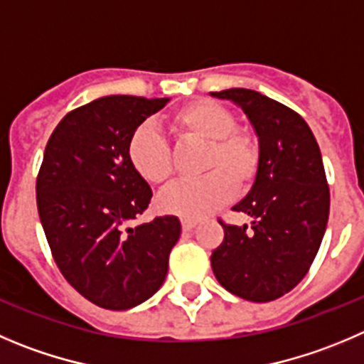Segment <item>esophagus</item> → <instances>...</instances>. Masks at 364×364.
<instances>
[{
	"label": "esophagus",
	"instance_id": "34e87169",
	"mask_svg": "<svg viewBox=\"0 0 364 364\" xmlns=\"http://www.w3.org/2000/svg\"><path fill=\"white\" fill-rule=\"evenodd\" d=\"M196 225H198V221L196 220H182V228H184L186 232H189V230H193V228L196 227Z\"/></svg>",
	"mask_w": 364,
	"mask_h": 364
}]
</instances>
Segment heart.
<instances>
[{
  "mask_svg": "<svg viewBox=\"0 0 364 364\" xmlns=\"http://www.w3.org/2000/svg\"><path fill=\"white\" fill-rule=\"evenodd\" d=\"M173 132L184 141L203 143L202 178L182 182L159 196L162 213L196 220L232 198L234 188L243 191L257 176L261 150L254 134L236 127L234 114L213 100H195L169 117ZM128 161L137 175L151 186H166L173 176L168 141L143 124L128 141Z\"/></svg>",
  "mask_w": 364,
  "mask_h": 364,
  "instance_id": "obj_1",
  "label": "heart"
}]
</instances>
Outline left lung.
<instances>
[{
  "label": "left lung",
  "instance_id": "1",
  "mask_svg": "<svg viewBox=\"0 0 364 364\" xmlns=\"http://www.w3.org/2000/svg\"><path fill=\"white\" fill-rule=\"evenodd\" d=\"M247 114L261 150L252 189L232 207L252 218L223 227V243L210 255L218 282L250 302L291 291L318 254L328 220V195L320 148L302 116L252 89L210 92Z\"/></svg>",
  "mask_w": 364,
  "mask_h": 364
}]
</instances>
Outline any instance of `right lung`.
Segmentation results:
<instances>
[{
  "label": "right lung",
  "instance_id": "add662e5",
  "mask_svg": "<svg viewBox=\"0 0 364 364\" xmlns=\"http://www.w3.org/2000/svg\"><path fill=\"white\" fill-rule=\"evenodd\" d=\"M168 102L103 96L65 114L44 150L36 191L48 245L65 280L103 309L154 296L180 237L176 216L130 227L154 193L128 161V141Z\"/></svg>",
  "mask_w": 364,
  "mask_h": 364
}]
</instances>
